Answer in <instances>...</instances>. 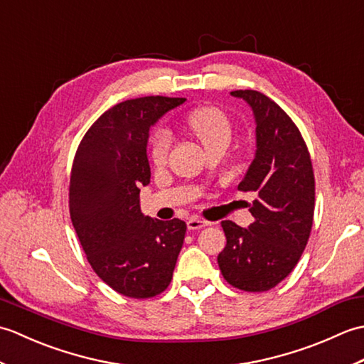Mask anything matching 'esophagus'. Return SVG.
Here are the masks:
<instances>
[{
  "label": "esophagus",
  "mask_w": 364,
  "mask_h": 364,
  "mask_svg": "<svg viewBox=\"0 0 364 364\" xmlns=\"http://www.w3.org/2000/svg\"><path fill=\"white\" fill-rule=\"evenodd\" d=\"M208 225H210V222L202 220V219H198V218H191L188 220V230H200V228H205Z\"/></svg>",
  "instance_id": "1"
}]
</instances>
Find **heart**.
I'll use <instances>...</instances> for the list:
<instances>
[{
  "instance_id": "heart-1",
  "label": "heart",
  "mask_w": 364,
  "mask_h": 364,
  "mask_svg": "<svg viewBox=\"0 0 364 364\" xmlns=\"http://www.w3.org/2000/svg\"><path fill=\"white\" fill-rule=\"evenodd\" d=\"M186 125L198 141L203 144L205 149L220 141L228 142L231 137L230 120L225 114L214 106H200L189 112L186 117ZM170 145H172V136L167 129H158L153 134L150 144V158L154 166L166 164Z\"/></svg>"
}]
</instances>
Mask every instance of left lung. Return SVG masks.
I'll return each mask as SVG.
<instances>
[{
  "label": "left lung",
  "mask_w": 364,
  "mask_h": 364,
  "mask_svg": "<svg viewBox=\"0 0 364 364\" xmlns=\"http://www.w3.org/2000/svg\"><path fill=\"white\" fill-rule=\"evenodd\" d=\"M231 95L250 106L257 150L237 189L253 192L255 222L223 220L227 245L218 262L237 289L262 292L288 277L305 250L314 215V173L304 139L280 106L257 90Z\"/></svg>",
  "instance_id": "1"
}]
</instances>
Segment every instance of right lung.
Returning a JSON list of instances; mask_svg holds the SVG:
<instances>
[{
  "mask_svg": "<svg viewBox=\"0 0 364 364\" xmlns=\"http://www.w3.org/2000/svg\"><path fill=\"white\" fill-rule=\"evenodd\" d=\"M186 98L142 97L115 105L82 137L70 176V218L92 269L133 299L170 284L186 223L144 215L139 192L150 183V129Z\"/></svg>",
  "mask_w": 364,
  "mask_h": 364,
  "instance_id": "obj_1",
  "label": "right lung"
}]
</instances>
